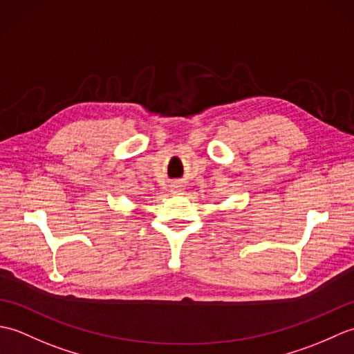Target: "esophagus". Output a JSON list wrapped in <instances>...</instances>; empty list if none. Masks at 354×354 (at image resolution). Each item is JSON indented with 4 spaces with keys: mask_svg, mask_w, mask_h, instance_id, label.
Listing matches in <instances>:
<instances>
[{
    "mask_svg": "<svg viewBox=\"0 0 354 354\" xmlns=\"http://www.w3.org/2000/svg\"><path fill=\"white\" fill-rule=\"evenodd\" d=\"M183 192V187L181 185H171V193H175V194H179Z\"/></svg>",
    "mask_w": 354,
    "mask_h": 354,
    "instance_id": "34e87169",
    "label": "esophagus"
}]
</instances>
